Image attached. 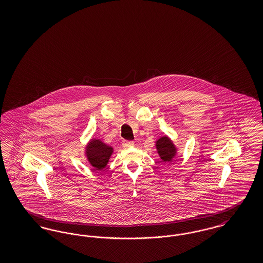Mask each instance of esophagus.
Here are the masks:
<instances>
[{
    "instance_id": "1",
    "label": "esophagus",
    "mask_w": 263,
    "mask_h": 263,
    "mask_svg": "<svg viewBox=\"0 0 263 263\" xmlns=\"http://www.w3.org/2000/svg\"><path fill=\"white\" fill-rule=\"evenodd\" d=\"M122 146L124 148H132L134 146V142H132V141H124L122 143Z\"/></svg>"
}]
</instances>
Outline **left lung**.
Instances as JSON below:
<instances>
[{
	"label": "left lung",
	"instance_id": "obj_1",
	"mask_svg": "<svg viewBox=\"0 0 263 263\" xmlns=\"http://www.w3.org/2000/svg\"><path fill=\"white\" fill-rule=\"evenodd\" d=\"M156 148L163 162H172L176 155V147L174 145L173 141L167 136L160 138L156 142Z\"/></svg>",
	"mask_w": 263,
	"mask_h": 263
}]
</instances>
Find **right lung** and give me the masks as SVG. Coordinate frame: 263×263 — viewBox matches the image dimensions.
<instances>
[{"label": "right lung", "mask_w": 263, "mask_h": 263, "mask_svg": "<svg viewBox=\"0 0 263 263\" xmlns=\"http://www.w3.org/2000/svg\"><path fill=\"white\" fill-rule=\"evenodd\" d=\"M112 153V147L104 144L99 139H91L86 148L88 163L97 171H101L106 166Z\"/></svg>", "instance_id": "right-lung-1"}]
</instances>
